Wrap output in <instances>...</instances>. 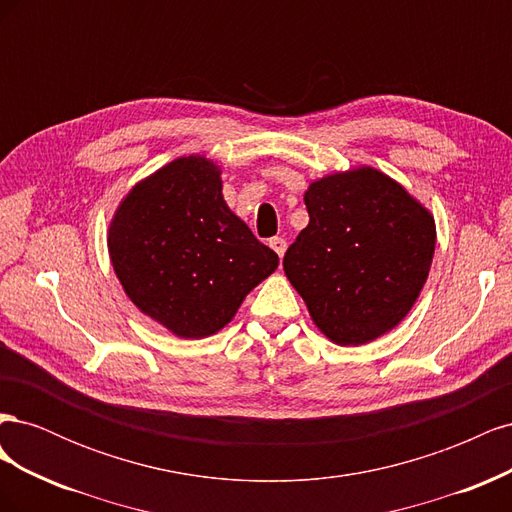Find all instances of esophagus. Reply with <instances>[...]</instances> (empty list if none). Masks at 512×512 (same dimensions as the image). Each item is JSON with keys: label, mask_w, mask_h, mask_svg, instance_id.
<instances>
[{"label": "esophagus", "mask_w": 512, "mask_h": 512, "mask_svg": "<svg viewBox=\"0 0 512 512\" xmlns=\"http://www.w3.org/2000/svg\"><path fill=\"white\" fill-rule=\"evenodd\" d=\"M269 245L273 247V252H275L277 256H280V258L286 254V241H284L282 237H273V239L269 241Z\"/></svg>", "instance_id": "34e87169"}]
</instances>
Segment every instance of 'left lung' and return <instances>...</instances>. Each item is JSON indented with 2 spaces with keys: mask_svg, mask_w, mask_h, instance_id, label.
<instances>
[{
  "mask_svg": "<svg viewBox=\"0 0 512 512\" xmlns=\"http://www.w3.org/2000/svg\"><path fill=\"white\" fill-rule=\"evenodd\" d=\"M309 224L284 271L320 333L363 346L393 331L421 294L436 250V222L404 185L371 166L309 183Z\"/></svg>",
  "mask_w": 512,
  "mask_h": 512,
  "instance_id": "left-lung-1",
  "label": "left lung"
}]
</instances>
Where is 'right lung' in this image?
<instances>
[{
  "instance_id": "right-lung-1",
  "label": "right lung",
  "mask_w": 512,
  "mask_h": 512,
  "mask_svg": "<svg viewBox=\"0 0 512 512\" xmlns=\"http://www.w3.org/2000/svg\"><path fill=\"white\" fill-rule=\"evenodd\" d=\"M106 241L128 299L183 339L224 329L280 265L230 211L222 168L207 156L177 158L138 181L119 203Z\"/></svg>"
}]
</instances>
